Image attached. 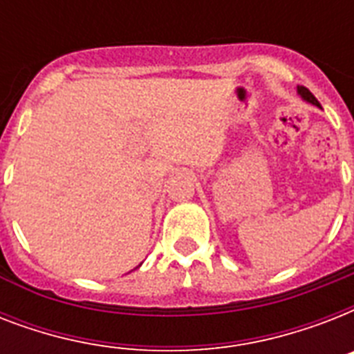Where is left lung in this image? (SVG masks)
I'll return each mask as SVG.
<instances>
[{"instance_id":"1","label":"left lung","mask_w":354,"mask_h":354,"mask_svg":"<svg viewBox=\"0 0 354 354\" xmlns=\"http://www.w3.org/2000/svg\"><path fill=\"white\" fill-rule=\"evenodd\" d=\"M297 95L301 97L303 101L310 102V104H314V106H319L318 99H316V97H314L313 93H310V91H308L307 88H305V86H297Z\"/></svg>"}]
</instances>
